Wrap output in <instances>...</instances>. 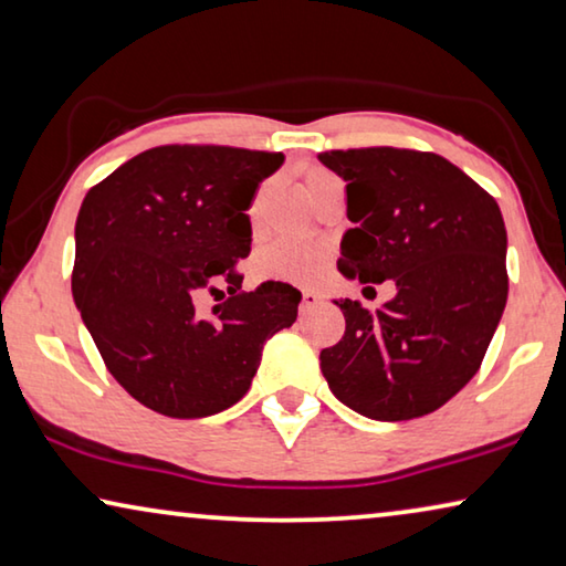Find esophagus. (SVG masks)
<instances>
[{
	"instance_id": "34e87169",
	"label": "esophagus",
	"mask_w": 566,
	"mask_h": 566,
	"mask_svg": "<svg viewBox=\"0 0 566 566\" xmlns=\"http://www.w3.org/2000/svg\"><path fill=\"white\" fill-rule=\"evenodd\" d=\"M319 305V294L312 292V290H302V302H300V312L305 315V312L315 310Z\"/></svg>"
}]
</instances>
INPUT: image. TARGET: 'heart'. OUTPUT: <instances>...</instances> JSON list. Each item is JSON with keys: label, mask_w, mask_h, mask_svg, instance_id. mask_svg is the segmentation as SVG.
<instances>
[{"label": "heart", "mask_w": 566, "mask_h": 566, "mask_svg": "<svg viewBox=\"0 0 566 566\" xmlns=\"http://www.w3.org/2000/svg\"><path fill=\"white\" fill-rule=\"evenodd\" d=\"M333 182L340 180L331 170H325V167H310V170H305V192L310 198H315L319 190ZM327 261H331V254H327L325 247L297 239H280L259 249V254L254 256V274L259 280L312 284L325 274Z\"/></svg>", "instance_id": "heart-1"}]
</instances>
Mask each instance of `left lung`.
I'll return each instance as SVG.
<instances>
[{"label": "left lung", "mask_w": 566, "mask_h": 566, "mask_svg": "<svg viewBox=\"0 0 566 566\" xmlns=\"http://www.w3.org/2000/svg\"><path fill=\"white\" fill-rule=\"evenodd\" d=\"M319 163L348 182L353 229L337 269L360 284H396L378 310L335 300L345 335L319 353V368L358 415L424 417L478 374L501 323L509 239L499 202L434 151L333 149Z\"/></svg>", "instance_id": "1"}]
</instances>
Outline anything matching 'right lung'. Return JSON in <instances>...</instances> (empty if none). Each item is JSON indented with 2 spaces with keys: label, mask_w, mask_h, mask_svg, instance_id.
<instances>
[{
  "label": "right lung",
  "mask_w": 566,
  "mask_h": 566,
  "mask_svg": "<svg viewBox=\"0 0 566 566\" xmlns=\"http://www.w3.org/2000/svg\"><path fill=\"white\" fill-rule=\"evenodd\" d=\"M282 151L167 145L88 190L75 221L73 300L116 381L147 409L200 419L249 391L261 348L297 319L302 294L264 282L241 292L247 210ZM230 297L208 318L202 291Z\"/></svg>",
  "instance_id": "right-lung-1"
}]
</instances>
